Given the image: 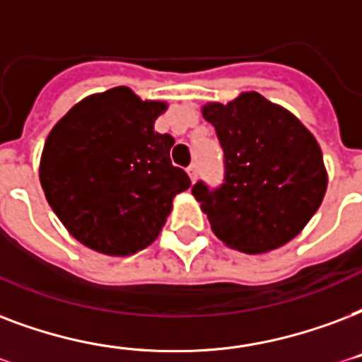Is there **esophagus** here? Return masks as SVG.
<instances>
[{
    "mask_svg": "<svg viewBox=\"0 0 362 362\" xmlns=\"http://www.w3.org/2000/svg\"><path fill=\"white\" fill-rule=\"evenodd\" d=\"M187 175H189L192 182H195V178H197V165H195V163H192V165L187 167Z\"/></svg>",
    "mask_w": 362,
    "mask_h": 362,
    "instance_id": "34e87169",
    "label": "esophagus"
}]
</instances>
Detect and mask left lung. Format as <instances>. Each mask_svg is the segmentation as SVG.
Masks as SVG:
<instances>
[{"label":"left lung","mask_w":362,"mask_h":362,"mask_svg":"<svg viewBox=\"0 0 362 362\" xmlns=\"http://www.w3.org/2000/svg\"><path fill=\"white\" fill-rule=\"evenodd\" d=\"M203 117L224 150V182L192 187L214 235L247 255L283 247L308 224L327 192L315 136L285 107L250 90L211 102Z\"/></svg>","instance_id":"8db88e82"}]
</instances>
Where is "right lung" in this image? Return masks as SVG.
Returning a JSON list of instances; mask_svg holds the SVG:
<instances>
[{
    "label": "right lung",
    "instance_id": "obj_1",
    "mask_svg": "<svg viewBox=\"0 0 362 362\" xmlns=\"http://www.w3.org/2000/svg\"><path fill=\"white\" fill-rule=\"evenodd\" d=\"M165 102L115 87L83 98L43 146L41 187L66 230L85 247L129 256L153 243L176 193L192 186L170 163L175 138L153 131Z\"/></svg>",
    "mask_w": 362,
    "mask_h": 362
}]
</instances>
